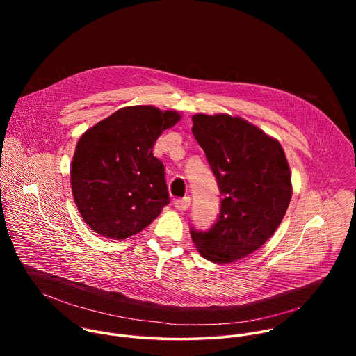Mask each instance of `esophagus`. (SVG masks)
Returning <instances> with one entry per match:
<instances>
[{
	"instance_id": "esophagus-1",
	"label": "esophagus",
	"mask_w": 356,
	"mask_h": 356,
	"mask_svg": "<svg viewBox=\"0 0 356 356\" xmlns=\"http://www.w3.org/2000/svg\"><path fill=\"white\" fill-rule=\"evenodd\" d=\"M175 207L177 209V210H180V211H183V210H187L188 209V206H190V197H183V198H176L175 200Z\"/></svg>"
}]
</instances>
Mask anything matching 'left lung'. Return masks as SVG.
I'll list each match as a JSON object with an SVG mask.
<instances>
[{
    "label": "left lung",
    "mask_w": 356,
    "mask_h": 356,
    "mask_svg": "<svg viewBox=\"0 0 356 356\" xmlns=\"http://www.w3.org/2000/svg\"><path fill=\"white\" fill-rule=\"evenodd\" d=\"M191 132L216 176L220 214L191 239L214 264H231L259 249L280 225L291 198V176L280 143L239 117H193Z\"/></svg>",
    "instance_id": "1"
}]
</instances>
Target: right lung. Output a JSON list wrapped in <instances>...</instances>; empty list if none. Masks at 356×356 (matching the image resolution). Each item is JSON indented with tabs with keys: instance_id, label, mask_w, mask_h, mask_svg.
Segmentation results:
<instances>
[{
	"instance_id": "obj_1",
	"label": "right lung",
	"mask_w": 356,
	"mask_h": 356,
	"mask_svg": "<svg viewBox=\"0 0 356 356\" xmlns=\"http://www.w3.org/2000/svg\"><path fill=\"white\" fill-rule=\"evenodd\" d=\"M180 115L152 106L115 111L77 142L70 180L84 222L97 234L125 239L154 221L170 197L155 140Z\"/></svg>"
}]
</instances>
